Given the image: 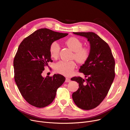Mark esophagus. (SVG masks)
<instances>
[{
    "mask_svg": "<svg viewBox=\"0 0 130 130\" xmlns=\"http://www.w3.org/2000/svg\"><path fill=\"white\" fill-rule=\"evenodd\" d=\"M71 82V79L69 78H66V79H65V82L66 83H69Z\"/></svg>",
    "mask_w": 130,
    "mask_h": 130,
    "instance_id": "obj_1",
    "label": "esophagus"
}]
</instances>
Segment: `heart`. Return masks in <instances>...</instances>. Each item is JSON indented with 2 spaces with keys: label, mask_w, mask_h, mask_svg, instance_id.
I'll use <instances>...</instances> for the list:
<instances>
[{
  "label": "heart",
  "mask_w": 130,
  "mask_h": 130,
  "mask_svg": "<svg viewBox=\"0 0 130 130\" xmlns=\"http://www.w3.org/2000/svg\"><path fill=\"white\" fill-rule=\"evenodd\" d=\"M66 44L73 52V58L78 63L83 64L89 57V50L87 48L82 47L83 43L76 37H71L66 41ZM59 44L57 42L52 43L50 46V52L52 57L56 58L59 55ZM76 64L74 61H60L55 66V70L58 73L65 76H70L73 73Z\"/></svg>",
  "instance_id": "heart-1"
}]
</instances>
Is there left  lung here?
<instances>
[{
  "label": "left lung",
  "mask_w": 130,
  "mask_h": 130,
  "mask_svg": "<svg viewBox=\"0 0 130 130\" xmlns=\"http://www.w3.org/2000/svg\"><path fill=\"white\" fill-rule=\"evenodd\" d=\"M87 38L90 43L89 57L79 70L86 78L74 77L78 83L73 93V101L79 108L89 110L97 107L107 95L115 77V60L108 45L93 32H73Z\"/></svg>",
  "instance_id": "left-lung-1"
}]
</instances>
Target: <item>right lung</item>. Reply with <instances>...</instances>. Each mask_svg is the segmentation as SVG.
Segmentation results:
<instances>
[{"mask_svg":"<svg viewBox=\"0 0 130 130\" xmlns=\"http://www.w3.org/2000/svg\"><path fill=\"white\" fill-rule=\"evenodd\" d=\"M67 35L39 29L25 38L18 47L13 60L15 80L23 97L34 106L42 108L52 103L57 88L65 80L60 74L44 77L42 74L52 59L51 44Z\"/></svg>","mask_w":130,"mask_h":130,"instance_id":"obj_1","label":"right lung"}]
</instances>
